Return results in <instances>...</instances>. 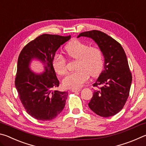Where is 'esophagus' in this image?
<instances>
[{"label": "esophagus", "instance_id": "esophagus-1", "mask_svg": "<svg viewBox=\"0 0 146 146\" xmlns=\"http://www.w3.org/2000/svg\"><path fill=\"white\" fill-rule=\"evenodd\" d=\"M71 91H72V92L76 93V92H78V91H80V89H71Z\"/></svg>", "mask_w": 146, "mask_h": 146}]
</instances>
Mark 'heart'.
I'll use <instances>...</instances> for the list:
<instances>
[{"instance_id":"obj_1","label":"heart","mask_w":146,"mask_h":146,"mask_svg":"<svg viewBox=\"0 0 146 146\" xmlns=\"http://www.w3.org/2000/svg\"><path fill=\"white\" fill-rule=\"evenodd\" d=\"M69 58L77 60L75 72L68 74L62 80L65 88L78 89L87 82L90 75L95 77L100 75L104 68L102 51L98 47H90L89 44L78 40L70 42L65 48ZM55 72L63 75L67 71L66 60L62 55L56 54L52 61Z\"/></svg>"}]
</instances>
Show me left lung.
<instances>
[{"label":"left lung","mask_w":146,"mask_h":146,"mask_svg":"<svg viewBox=\"0 0 146 146\" xmlns=\"http://www.w3.org/2000/svg\"><path fill=\"white\" fill-rule=\"evenodd\" d=\"M80 36L92 38L104 57V70L93 84L97 88L88 106L100 117H111L122 110L129 97L132 75L126 55L120 43L100 31H85Z\"/></svg>","instance_id":"left-lung-1"}]
</instances>
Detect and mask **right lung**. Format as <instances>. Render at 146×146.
Wrapping results in <instances>:
<instances>
[{"label":"right lung","mask_w":146,"mask_h":146,"mask_svg":"<svg viewBox=\"0 0 146 146\" xmlns=\"http://www.w3.org/2000/svg\"><path fill=\"white\" fill-rule=\"evenodd\" d=\"M70 38V35H41L24 46L19 56L15 84L26 112L35 119L52 120L65 106L68 93L55 90L59 81L52 61L56 50ZM34 58L44 64L42 74L34 73L29 68Z\"/></svg>","instance_id":"right-lung-1"}]
</instances>
